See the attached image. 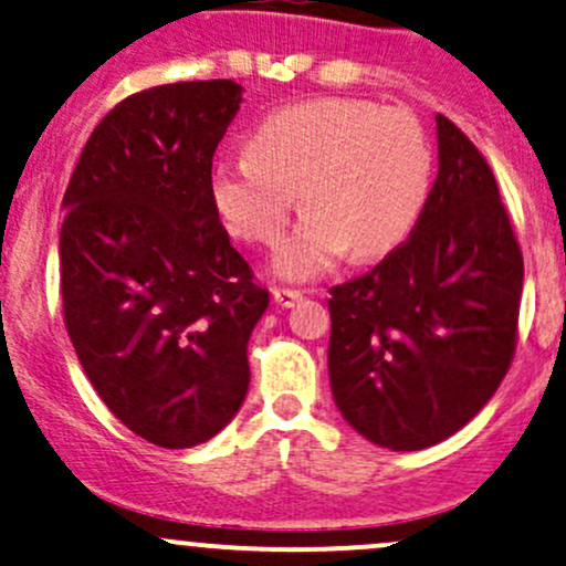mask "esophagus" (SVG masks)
<instances>
[{"mask_svg": "<svg viewBox=\"0 0 566 566\" xmlns=\"http://www.w3.org/2000/svg\"><path fill=\"white\" fill-rule=\"evenodd\" d=\"M303 298L301 290H290V287H273V301L279 303L282 308H290L295 306Z\"/></svg>", "mask_w": 566, "mask_h": 566, "instance_id": "1", "label": "esophagus"}]
</instances>
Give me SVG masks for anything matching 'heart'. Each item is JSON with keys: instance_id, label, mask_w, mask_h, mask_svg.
Wrapping results in <instances>:
<instances>
[{"instance_id": "obj_1", "label": "heart", "mask_w": 566, "mask_h": 566, "mask_svg": "<svg viewBox=\"0 0 566 566\" xmlns=\"http://www.w3.org/2000/svg\"><path fill=\"white\" fill-rule=\"evenodd\" d=\"M431 176V143L412 113L323 97L271 113L249 154L219 159L211 203L230 233L273 247L301 192L308 213L279 247L273 271L308 282L347 249L358 260L396 249L423 213Z\"/></svg>"}]
</instances>
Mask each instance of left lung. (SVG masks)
<instances>
[{
	"label": "left lung",
	"mask_w": 566,
	"mask_h": 566,
	"mask_svg": "<svg viewBox=\"0 0 566 566\" xmlns=\"http://www.w3.org/2000/svg\"><path fill=\"white\" fill-rule=\"evenodd\" d=\"M439 174L418 224L331 287V388L368 442L423 450L463 428L515 358L523 254L491 165L437 113Z\"/></svg>",
	"instance_id": "1"
}]
</instances>
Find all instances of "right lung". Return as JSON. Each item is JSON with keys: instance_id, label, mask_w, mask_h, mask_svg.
<instances>
[{"instance_id": "add662e5", "label": "right lung", "mask_w": 566, "mask_h": 566, "mask_svg": "<svg viewBox=\"0 0 566 566\" xmlns=\"http://www.w3.org/2000/svg\"><path fill=\"white\" fill-rule=\"evenodd\" d=\"M235 81L129 94L94 127L64 192V328L88 382L157 448L208 442L249 390L268 290L211 203Z\"/></svg>"}]
</instances>
